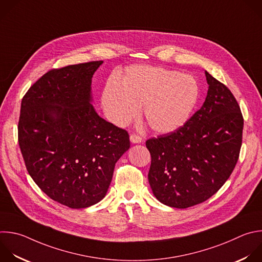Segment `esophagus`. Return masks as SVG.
I'll return each mask as SVG.
<instances>
[{
	"mask_svg": "<svg viewBox=\"0 0 262 262\" xmlns=\"http://www.w3.org/2000/svg\"><path fill=\"white\" fill-rule=\"evenodd\" d=\"M129 139H130V142H132L133 144H139V143H141V142H142V138H141L140 136L136 135V134L130 135Z\"/></svg>",
	"mask_w": 262,
	"mask_h": 262,
	"instance_id": "obj_1",
	"label": "esophagus"
}]
</instances>
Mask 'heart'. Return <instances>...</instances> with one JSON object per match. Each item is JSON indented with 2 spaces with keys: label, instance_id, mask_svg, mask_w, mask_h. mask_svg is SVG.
Listing matches in <instances>:
<instances>
[{
  "label": "heart",
  "instance_id": "1",
  "mask_svg": "<svg viewBox=\"0 0 262 262\" xmlns=\"http://www.w3.org/2000/svg\"><path fill=\"white\" fill-rule=\"evenodd\" d=\"M199 98L200 87L191 75L162 67L136 66L127 70L122 84H106L102 106L118 126L137 118L144 106L149 126L155 133L168 134L188 121Z\"/></svg>",
  "mask_w": 262,
  "mask_h": 262
}]
</instances>
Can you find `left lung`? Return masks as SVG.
<instances>
[{
  "label": "left lung",
  "mask_w": 262,
  "mask_h": 262,
  "mask_svg": "<svg viewBox=\"0 0 262 262\" xmlns=\"http://www.w3.org/2000/svg\"><path fill=\"white\" fill-rule=\"evenodd\" d=\"M209 84L202 108L179 129L151 138L148 173L155 198L186 209L204 203L226 182L237 162L244 119L227 87L205 71Z\"/></svg>",
  "instance_id": "8db88e82"
}]
</instances>
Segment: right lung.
<instances>
[{
  "instance_id": "right-lung-1",
  "label": "right lung",
  "mask_w": 262,
  "mask_h": 262,
  "mask_svg": "<svg viewBox=\"0 0 262 262\" xmlns=\"http://www.w3.org/2000/svg\"><path fill=\"white\" fill-rule=\"evenodd\" d=\"M102 63L50 70L21 101L18 143L30 176L51 200L72 209L105 198L115 163L130 147L127 132L92 105V78Z\"/></svg>"
}]
</instances>
